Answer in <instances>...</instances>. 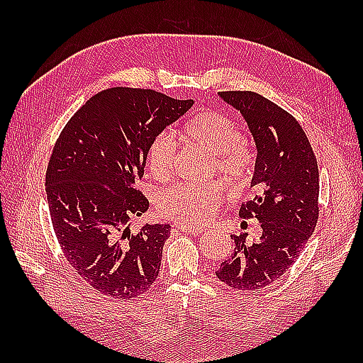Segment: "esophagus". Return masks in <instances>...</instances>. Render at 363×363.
<instances>
[{
  "instance_id": "34e87169",
  "label": "esophagus",
  "mask_w": 363,
  "mask_h": 363,
  "mask_svg": "<svg viewBox=\"0 0 363 363\" xmlns=\"http://www.w3.org/2000/svg\"><path fill=\"white\" fill-rule=\"evenodd\" d=\"M182 233H189V234H194V235H201L204 233V229H198V228H186V226H179L177 228Z\"/></svg>"
}]
</instances>
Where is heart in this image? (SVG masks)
Masks as SVG:
<instances>
[{
    "mask_svg": "<svg viewBox=\"0 0 363 363\" xmlns=\"http://www.w3.org/2000/svg\"><path fill=\"white\" fill-rule=\"evenodd\" d=\"M184 138L206 156L213 157L217 172L233 187L245 186L252 173V156L242 142L235 123L220 112H204L191 118L184 128ZM176 145L168 134H159L146 150V168L157 181L173 174ZM228 194L220 182L186 184L162 191L157 211L167 220L186 228L209 223Z\"/></svg>",
    "mask_w": 363,
    "mask_h": 363,
    "instance_id": "obj_1",
    "label": "heart"
}]
</instances>
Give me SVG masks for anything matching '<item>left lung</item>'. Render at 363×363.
Returning a JSON list of instances; mask_svg holds the SVG:
<instances>
[{"mask_svg": "<svg viewBox=\"0 0 363 363\" xmlns=\"http://www.w3.org/2000/svg\"><path fill=\"white\" fill-rule=\"evenodd\" d=\"M218 95L242 113L256 143L254 198L238 215L257 218L262 235L252 243L233 235V256L215 274L233 289L259 291L287 272L317 226L318 165L303 128L282 107L254 91Z\"/></svg>", "mask_w": 363, "mask_h": 363, "instance_id": "8db88e82", "label": "left lung"}]
</instances>
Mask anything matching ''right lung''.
<instances>
[{"label":"right lung","mask_w":363,"mask_h":363,"mask_svg":"<svg viewBox=\"0 0 363 363\" xmlns=\"http://www.w3.org/2000/svg\"><path fill=\"white\" fill-rule=\"evenodd\" d=\"M194 99L112 87L91 96L60 133L46 169V196L65 259L90 287L115 299L156 281L169 225L129 229L150 203L137 189L146 150Z\"/></svg>","instance_id":"add662e5"}]
</instances>
